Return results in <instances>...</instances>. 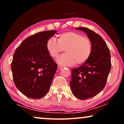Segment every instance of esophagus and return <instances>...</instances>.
I'll list each match as a JSON object with an SVG mask.
<instances>
[{"mask_svg":"<svg viewBox=\"0 0 124 124\" xmlns=\"http://www.w3.org/2000/svg\"><path fill=\"white\" fill-rule=\"evenodd\" d=\"M62 68H63V67L62 66H58V67H57V68H58V70H62Z\"/></svg>","mask_w":124,"mask_h":124,"instance_id":"34e87169","label":"esophagus"}]
</instances>
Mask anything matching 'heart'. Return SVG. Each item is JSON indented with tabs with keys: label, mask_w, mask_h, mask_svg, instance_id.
<instances>
[{
	"label": "heart",
	"mask_w": 124,
	"mask_h": 124,
	"mask_svg": "<svg viewBox=\"0 0 124 124\" xmlns=\"http://www.w3.org/2000/svg\"><path fill=\"white\" fill-rule=\"evenodd\" d=\"M46 48L53 58L57 57L65 49L66 53L56 60L58 64L64 66H72L76 63L84 64L89 58L92 51L90 40L80 33L72 31L60 34L58 40L54 38L48 39Z\"/></svg>",
	"instance_id": "b5f03b06"
}]
</instances>
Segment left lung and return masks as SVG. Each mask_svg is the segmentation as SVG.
Here are the masks:
<instances>
[{
	"instance_id": "left-lung-1",
	"label": "left lung",
	"mask_w": 124,
	"mask_h": 124,
	"mask_svg": "<svg viewBox=\"0 0 124 124\" xmlns=\"http://www.w3.org/2000/svg\"><path fill=\"white\" fill-rule=\"evenodd\" d=\"M86 34L92 45L91 55L86 62L72 70L70 88L80 100L93 97L104 89L111 69L110 54L102 38L85 27L75 28Z\"/></svg>"
}]
</instances>
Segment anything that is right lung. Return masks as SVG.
Here are the masks:
<instances>
[{"label":"right lung","instance_id":"add662e5","mask_svg":"<svg viewBox=\"0 0 124 124\" xmlns=\"http://www.w3.org/2000/svg\"><path fill=\"white\" fill-rule=\"evenodd\" d=\"M56 31L37 33L22 41L15 52L11 68L15 85L27 97L39 99L49 91L57 70L46 48Z\"/></svg>","mask_w":124,"mask_h":124}]
</instances>
